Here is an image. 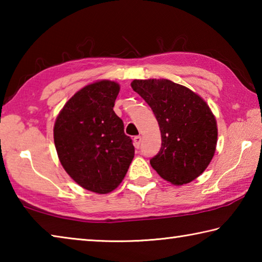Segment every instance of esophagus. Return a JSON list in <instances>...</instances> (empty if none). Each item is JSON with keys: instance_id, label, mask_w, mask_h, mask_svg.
Wrapping results in <instances>:
<instances>
[{"instance_id": "obj_1", "label": "esophagus", "mask_w": 262, "mask_h": 262, "mask_svg": "<svg viewBox=\"0 0 262 262\" xmlns=\"http://www.w3.org/2000/svg\"><path fill=\"white\" fill-rule=\"evenodd\" d=\"M141 140H142V139H141L140 135H137V136L134 137V145H135V148H140Z\"/></svg>"}]
</instances>
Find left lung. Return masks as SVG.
Returning <instances> with one entry per match:
<instances>
[{
	"label": "left lung",
	"instance_id": "obj_1",
	"mask_svg": "<svg viewBox=\"0 0 262 262\" xmlns=\"http://www.w3.org/2000/svg\"><path fill=\"white\" fill-rule=\"evenodd\" d=\"M130 85L151 107L161 129V150L150 159L154 170L174 186L196 179L217 144V122L205 99L165 78L134 79Z\"/></svg>",
	"mask_w": 262,
	"mask_h": 262
}]
</instances>
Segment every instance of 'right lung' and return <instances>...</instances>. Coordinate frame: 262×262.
Segmentation results:
<instances>
[{
  "label": "right lung",
  "mask_w": 262,
  "mask_h": 262,
  "mask_svg": "<svg viewBox=\"0 0 262 262\" xmlns=\"http://www.w3.org/2000/svg\"><path fill=\"white\" fill-rule=\"evenodd\" d=\"M119 91L120 85L108 79L88 84L64 104L53 130L66 172L97 194L117 188L134 158L132 139L113 111Z\"/></svg>",
  "instance_id": "add662e5"
}]
</instances>
